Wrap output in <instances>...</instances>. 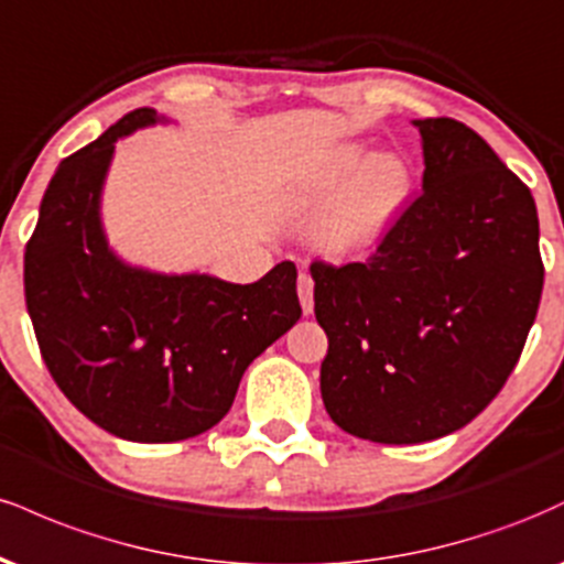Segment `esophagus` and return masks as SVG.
I'll return each instance as SVG.
<instances>
[{
  "mask_svg": "<svg viewBox=\"0 0 564 564\" xmlns=\"http://www.w3.org/2000/svg\"><path fill=\"white\" fill-rule=\"evenodd\" d=\"M296 291H300V302H302L304 315H310V313H313V307H315V296H313L315 283H313V275L300 273V281H296Z\"/></svg>",
  "mask_w": 564,
  "mask_h": 564,
  "instance_id": "1",
  "label": "esophagus"
}]
</instances>
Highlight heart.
Masks as SVG:
<instances>
[{"instance_id":"b5f03b06","label":"heart","mask_w":564,"mask_h":564,"mask_svg":"<svg viewBox=\"0 0 564 564\" xmlns=\"http://www.w3.org/2000/svg\"><path fill=\"white\" fill-rule=\"evenodd\" d=\"M413 177L400 156H368L347 145L315 180L313 196L334 198L321 219V243L334 254L371 249L384 236L411 196Z\"/></svg>"}]
</instances>
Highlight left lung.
Listing matches in <instances>:
<instances>
[{
    "label": "left lung",
    "instance_id": "8db88e82",
    "mask_svg": "<svg viewBox=\"0 0 564 564\" xmlns=\"http://www.w3.org/2000/svg\"><path fill=\"white\" fill-rule=\"evenodd\" d=\"M424 191L368 260L313 262L334 424L387 445L467 426L507 384L539 313L530 187L462 121H413Z\"/></svg>",
    "mask_w": 564,
    "mask_h": 564
}]
</instances>
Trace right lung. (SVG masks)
Listing matches in <instances>:
<instances>
[{"label":"right lung","instance_id":"add662e5","mask_svg":"<svg viewBox=\"0 0 564 564\" xmlns=\"http://www.w3.org/2000/svg\"><path fill=\"white\" fill-rule=\"evenodd\" d=\"M153 121L156 111L138 108L61 161L23 260L25 307L55 384L132 443L212 430L251 360L302 315L294 262L241 286L145 273L108 251L97 200L113 145Z\"/></svg>","mask_w":564,"mask_h":564}]
</instances>
